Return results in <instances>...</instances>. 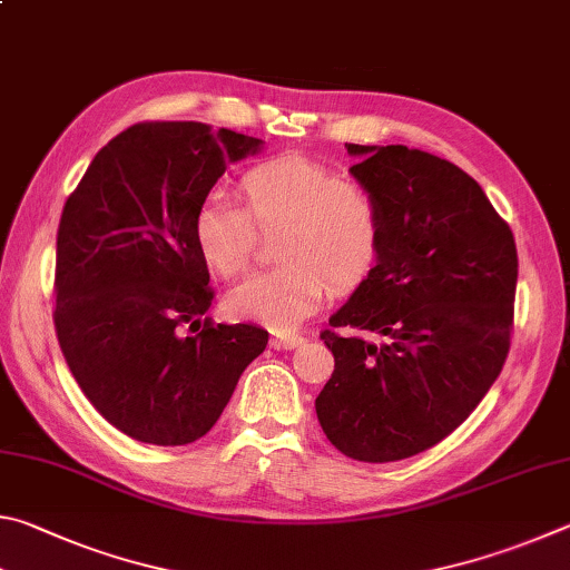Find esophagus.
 Returning <instances> with one entry per match:
<instances>
[{
	"label": "esophagus",
	"instance_id": "esophagus-1",
	"mask_svg": "<svg viewBox=\"0 0 570 570\" xmlns=\"http://www.w3.org/2000/svg\"><path fill=\"white\" fill-rule=\"evenodd\" d=\"M305 341L303 335H295V333H283V335H275L273 341V347H277V351H293V347H297Z\"/></svg>",
	"mask_w": 570,
	"mask_h": 570
}]
</instances>
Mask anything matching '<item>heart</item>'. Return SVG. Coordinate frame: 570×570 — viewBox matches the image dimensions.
<instances>
[{
    "mask_svg": "<svg viewBox=\"0 0 570 570\" xmlns=\"http://www.w3.org/2000/svg\"><path fill=\"white\" fill-rule=\"evenodd\" d=\"M239 205L209 195L193 215V247L209 273L235 277L253 259L258 233H273L277 267L227 293L235 321L287 333L335 293L363 285L381 259L383 207L361 179L303 155L265 159L239 177Z\"/></svg>",
    "mask_w": 570,
    "mask_h": 570,
    "instance_id": "b5f03b06",
    "label": "heart"
}]
</instances>
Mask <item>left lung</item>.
<instances>
[{"mask_svg": "<svg viewBox=\"0 0 570 570\" xmlns=\"http://www.w3.org/2000/svg\"><path fill=\"white\" fill-rule=\"evenodd\" d=\"M345 147L381 199L383 249L321 333L335 371L315 411L343 455L391 463L451 435L501 375L518 253L461 167L405 145Z\"/></svg>", "mask_w": 570, "mask_h": 570, "instance_id": "1", "label": "left lung"}]
</instances>
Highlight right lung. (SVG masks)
<instances>
[{
	"label": "right lung",
	"mask_w": 570,
	"mask_h": 570,
	"mask_svg": "<svg viewBox=\"0 0 570 570\" xmlns=\"http://www.w3.org/2000/svg\"><path fill=\"white\" fill-rule=\"evenodd\" d=\"M263 139L203 122H137L99 149L57 229L55 333L95 411L149 445H187L223 415L267 331L215 325L193 215ZM204 331H198V323ZM189 324L195 336L184 337Z\"/></svg>",
	"instance_id": "obj_1"
}]
</instances>
